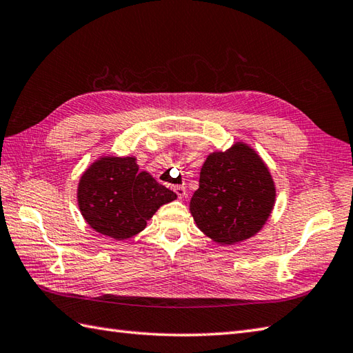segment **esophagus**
I'll use <instances>...</instances> for the list:
<instances>
[{"instance_id": "1", "label": "esophagus", "mask_w": 353, "mask_h": 353, "mask_svg": "<svg viewBox=\"0 0 353 353\" xmlns=\"http://www.w3.org/2000/svg\"><path fill=\"white\" fill-rule=\"evenodd\" d=\"M174 192L177 194V197L181 200L186 197V190L183 188V186H174Z\"/></svg>"}]
</instances>
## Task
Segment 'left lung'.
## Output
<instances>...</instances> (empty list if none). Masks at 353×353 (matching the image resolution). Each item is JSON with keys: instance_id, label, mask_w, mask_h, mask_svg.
<instances>
[{"instance_id": "left-lung-1", "label": "left lung", "mask_w": 353, "mask_h": 353, "mask_svg": "<svg viewBox=\"0 0 353 353\" xmlns=\"http://www.w3.org/2000/svg\"><path fill=\"white\" fill-rule=\"evenodd\" d=\"M276 201V185L254 148L236 141L209 153L200 170L190 212L197 228L216 244L232 245L265 226Z\"/></svg>"}]
</instances>
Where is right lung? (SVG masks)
Instances as JSON below:
<instances>
[{
    "label": "right lung",
    "mask_w": 353,
    "mask_h": 353,
    "mask_svg": "<svg viewBox=\"0 0 353 353\" xmlns=\"http://www.w3.org/2000/svg\"><path fill=\"white\" fill-rule=\"evenodd\" d=\"M177 196L139 171L134 156H101L81 174L77 205L89 228L124 241L142 232L161 206Z\"/></svg>",
    "instance_id": "right-lung-1"
}]
</instances>
